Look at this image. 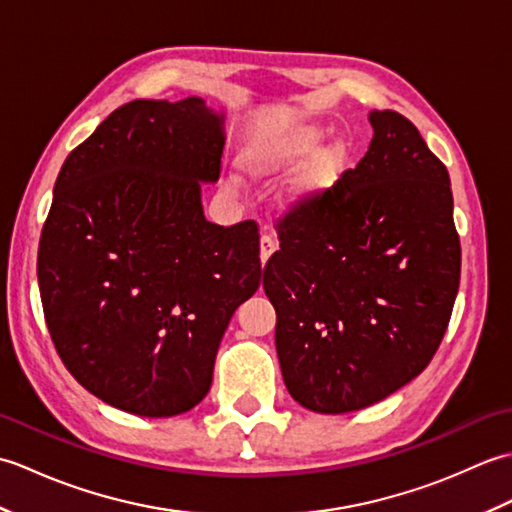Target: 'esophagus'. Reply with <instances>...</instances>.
Segmentation results:
<instances>
[{"mask_svg": "<svg viewBox=\"0 0 512 512\" xmlns=\"http://www.w3.org/2000/svg\"><path fill=\"white\" fill-rule=\"evenodd\" d=\"M275 250H277L275 237L270 235V233H264V235H262V239H259V257H262V264H266V262H268V257L273 255Z\"/></svg>", "mask_w": 512, "mask_h": 512, "instance_id": "1", "label": "esophagus"}]
</instances>
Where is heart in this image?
Here are the masks:
<instances>
[{"label": "heart", "mask_w": 512, "mask_h": 512, "mask_svg": "<svg viewBox=\"0 0 512 512\" xmlns=\"http://www.w3.org/2000/svg\"><path fill=\"white\" fill-rule=\"evenodd\" d=\"M321 136L323 132L314 125L290 129V132L275 136L273 140H266V143L259 145L253 154H250V162H253V167L257 169L295 165V162L307 158L314 147L319 145ZM343 167L345 147L341 143H334L315 151V154L306 160V165H303L295 180V195L297 198H314V195L330 189L336 178L341 176Z\"/></svg>", "instance_id": "obj_1"}]
</instances>
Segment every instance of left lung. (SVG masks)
I'll use <instances>...</instances> for the list:
<instances>
[{
    "label": "left lung",
    "mask_w": 512,
    "mask_h": 512,
    "mask_svg": "<svg viewBox=\"0 0 512 512\" xmlns=\"http://www.w3.org/2000/svg\"><path fill=\"white\" fill-rule=\"evenodd\" d=\"M369 123L358 165L279 217L264 268L284 383L317 413L369 407L416 378L460 286L447 167L402 114Z\"/></svg>",
    "instance_id": "1"
}]
</instances>
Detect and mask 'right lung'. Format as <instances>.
Masks as SVG:
<instances>
[{"label": "right lung", "instance_id": "add662e5", "mask_svg": "<svg viewBox=\"0 0 512 512\" xmlns=\"http://www.w3.org/2000/svg\"><path fill=\"white\" fill-rule=\"evenodd\" d=\"M222 123L198 96L125 103L54 182L37 257L48 332L90 394L136 416H178L209 394L226 325L262 281L257 224L202 213Z\"/></svg>", "mask_w": 512, "mask_h": 512}]
</instances>
